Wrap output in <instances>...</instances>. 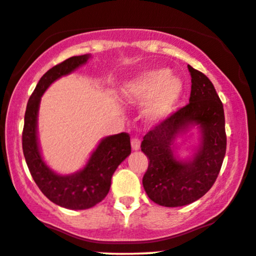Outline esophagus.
<instances>
[{
	"label": "esophagus",
	"instance_id": "esophagus-1",
	"mask_svg": "<svg viewBox=\"0 0 256 256\" xmlns=\"http://www.w3.org/2000/svg\"><path fill=\"white\" fill-rule=\"evenodd\" d=\"M131 146L134 150H139V148H140V139L139 138H132L131 139Z\"/></svg>",
	"mask_w": 256,
	"mask_h": 256
}]
</instances>
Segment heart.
Segmentation results:
<instances>
[{"mask_svg": "<svg viewBox=\"0 0 256 256\" xmlns=\"http://www.w3.org/2000/svg\"><path fill=\"white\" fill-rule=\"evenodd\" d=\"M166 68H152L125 84L122 92L131 102H148L145 114L154 120L166 117L183 92V84Z\"/></svg>", "mask_w": 256, "mask_h": 256, "instance_id": "1", "label": "heart"}]
</instances>
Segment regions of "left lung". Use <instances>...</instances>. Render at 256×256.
I'll return each instance as SVG.
<instances>
[{
    "instance_id": "obj_1",
    "label": "left lung",
    "mask_w": 256,
    "mask_h": 256,
    "mask_svg": "<svg viewBox=\"0 0 256 256\" xmlns=\"http://www.w3.org/2000/svg\"><path fill=\"white\" fill-rule=\"evenodd\" d=\"M192 76L189 104L154 125L142 142L148 166L143 186L151 200L164 206H182L200 198L214 186L227 148L224 111L212 82L188 64ZM190 124L200 125L202 140L194 160L173 156L176 136Z\"/></svg>"
}]
</instances>
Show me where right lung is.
Returning <instances> with one entry per match:
<instances>
[{"instance_id": "right-lung-1", "label": "right lung", "mask_w": 256, "mask_h": 256, "mask_svg": "<svg viewBox=\"0 0 256 256\" xmlns=\"http://www.w3.org/2000/svg\"><path fill=\"white\" fill-rule=\"evenodd\" d=\"M90 56V54H84L70 58L42 76L28 100L22 132V148L34 182L48 200L72 210L88 209L102 202L108 194L112 174L131 154L130 136L122 132L102 139L86 166L74 174L60 176L42 160L36 137V119L41 96L52 82L73 72L85 64Z\"/></svg>"}]
</instances>
